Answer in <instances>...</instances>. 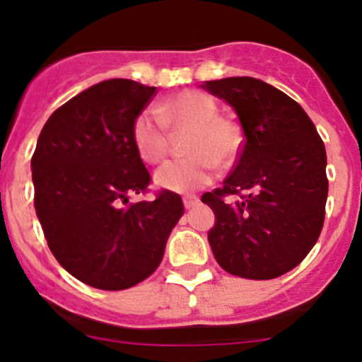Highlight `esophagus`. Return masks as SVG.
I'll return each mask as SVG.
<instances>
[{
  "instance_id": "34e87169",
  "label": "esophagus",
  "mask_w": 362,
  "mask_h": 362,
  "mask_svg": "<svg viewBox=\"0 0 362 362\" xmlns=\"http://www.w3.org/2000/svg\"><path fill=\"white\" fill-rule=\"evenodd\" d=\"M182 204H185L186 209H192L193 206H197V204H199V197H195V195H186L185 199H182Z\"/></svg>"
}]
</instances>
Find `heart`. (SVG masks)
<instances>
[{
    "instance_id": "1",
    "label": "heart",
    "mask_w": 362,
    "mask_h": 362,
    "mask_svg": "<svg viewBox=\"0 0 362 362\" xmlns=\"http://www.w3.org/2000/svg\"><path fill=\"white\" fill-rule=\"evenodd\" d=\"M214 98L197 89L170 96L158 112L144 109L132 124V141L146 163L162 162L167 155V127L189 130L185 151L189 156L167 162L155 174V182L177 193L193 192L207 185L216 165L227 167L241 149V130L234 121L218 116Z\"/></svg>"
}]
</instances>
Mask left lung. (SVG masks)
I'll return each instance as SVG.
<instances>
[{
  "label": "left lung",
  "mask_w": 362,
  "mask_h": 362,
  "mask_svg": "<svg viewBox=\"0 0 362 362\" xmlns=\"http://www.w3.org/2000/svg\"><path fill=\"white\" fill-rule=\"evenodd\" d=\"M202 88L235 110L245 132L223 186L202 195L216 218L207 234L211 250L234 276L273 280L299 266L322 232L324 142L303 107L267 82L228 77Z\"/></svg>",
  "instance_id": "obj_1"
}]
</instances>
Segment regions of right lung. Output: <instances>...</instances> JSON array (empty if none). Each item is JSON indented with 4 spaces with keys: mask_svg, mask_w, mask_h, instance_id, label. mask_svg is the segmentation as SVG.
I'll return each mask as SVG.
<instances>
[{
    "mask_svg": "<svg viewBox=\"0 0 362 362\" xmlns=\"http://www.w3.org/2000/svg\"><path fill=\"white\" fill-rule=\"evenodd\" d=\"M156 88L130 78L98 82L56 109L31 158L35 209L56 260L77 280L124 291L151 276L185 213L177 193L130 204L149 176L132 124Z\"/></svg>",
    "mask_w": 362,
    "mask_h": 362,
    "instance_id": "1",
    "label": "right lung"
}]
</instances>
